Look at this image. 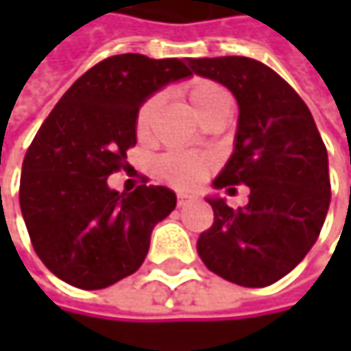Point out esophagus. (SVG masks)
<instances>
[{"mask_svg":"<svg viewBox=\"0 0 351 351\" xmlns=\"http://www.w3.org/2000/svg\"><path fill=\"white\" fill-rule=\"evenodd\" d=\"M193 201V197L191 195H186V193H178V207H184L186 203H191Z\"/></svg>","mask_w":351,"mask_h":351,"instance_id":"obj_1","label":"esophagus"}]
</instances>
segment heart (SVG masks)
<instances>
[{
  "mask_svg": "<svg viewBox=\"0 0 351 351\" xmlns=\"http://www.w3.org/2000/svg\"><path fill=\"white\" fill-rule=\"evenodd\" d=\"M184 93L195 107L197 115L201 119L230 107V95L228 91L209 79H195L184 87ZM160 106V95H150L144 99V104L136 111V134L138 138H146L150 134L154 115ZM211 162L207 158L186 154V152H169L158 158L156 171L169 184L178 186V189H195L209 173Z\"/></svg>",
  "mask_w": 351,
  "mask_h": 351,
  "instance_id": "heart-1",
  "label": "heart"
}]
</instances>
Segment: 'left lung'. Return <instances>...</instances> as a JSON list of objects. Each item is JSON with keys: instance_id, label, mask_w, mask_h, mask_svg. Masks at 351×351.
Returning <instances> with one entry per match:
<instances>
[{"instance_id": "left-lung-1", "label": "left lung", "mask_w": 351, "mask_h": 351, "mask_svg": "<svg viewBox=\"0 0 351 351\" xmlns=\"http://www.w3.org/2000/svg\"><path fill=\"white\" fill-rule=\"evenodd\" d=\"M195 75L228 87L240 106L234 154L215 189L247 184V205L211 197L213 226L197 252L217 276L260 289L289 274L313 247L329 201L327 150L299 93L270 66L245 56L189 58Z\"/></svg>"}]
</instances>
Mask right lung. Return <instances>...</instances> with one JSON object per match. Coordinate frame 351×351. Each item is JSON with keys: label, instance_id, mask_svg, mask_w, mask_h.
Wrapping results in <instances>:
<instances>
[{"label": "right lung", "instance_id": "1", "mask_svg": "<svg viewBox=\"0 0 351 351\" xmlns=\"http://www.w3.org/2000/svg\"><path fill=\"white\" fill-rule=\"evenodd\" d=\"M191 77L189 58L117 54L79 77L40 125L22 165L20 207L38 258L60 280L97 291L134 274L158 221L176 207L167 186L109 189L136 146V111Z\"/></svg>", "mask_w": 351, "mask_h": 351}]
</instances>
